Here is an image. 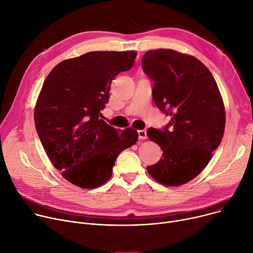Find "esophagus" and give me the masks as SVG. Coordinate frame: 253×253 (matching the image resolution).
<instances>
[{"label": "esophagus", "instance_id": "esophagus-1", "mask_svg": "<svg viewBox=\"0 0 253 253\" xmlns=\"http://www.w3.org/2000/svg\"><path fill=\"white\" fill-rule=\"evenodd\" d=\"M138 133H139V139L140 140H145L147 138L146 129H140V130H138Z\"/></svg>", "mask_w": 253, "mask_h": 253}]
</instances>
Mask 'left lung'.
Returning a JSON list of instances; mask_svg holds the SVG:
<instances>
[{"label": "left lung", "instance_id": "left-lung-1", "mask_svg": "<svg viewBox=\"0 0 253 253\" xmlns=\"http://www.w3.org/2000/svg\"><path fill=\"white\" fill-rule=\"evenodd\" d=\"M142 67L153 81L155 105L170 116L165 127L147 130L162 150L159 161L147 170L165 186L183 185L209 165L221 142L224 102L211 72L195 57L158 49L144 54Z\"/></svg>", "mask_w": 253, "mask_h": 253}]
</instances>
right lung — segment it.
Segmentation results:
<instances>
[{
  "label": "right lung",
  "mask_w": 253,
  "mask_h": 253,
  "mask_svg": "<svg viewBox=\"0 0 253 253\" xmlns=\"http://www.w3.org/2000/svg\"><path fill=\"white\" fill-rule=\"evenodd\" d=\"M136 52H90L56 65L44 81L35 123L44 151L64 179L98 188L112 174L117 156L136 144L138 131L114 128L102 118L110 85L135 63Z\"/></svg>",
  "instance_id": "obj_1"
}]
</instances>
